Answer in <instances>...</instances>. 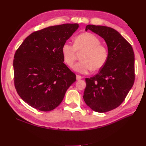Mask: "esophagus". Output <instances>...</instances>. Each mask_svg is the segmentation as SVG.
I'll use <instances>...</instances> for the list:
<instances>
[{
  "label": "esophagus",
  "mask_w": 146,
  "mask_h": 146,
  "mask_svg": "<svg viewBox=\"0 0 146 146\" xmlns=\"http://www.w3.org/2000/svg\"><path fill=\"white\" fill-rule=\"evenodd\" d=\"M76 77H77V80H80L82 78V77L80 76H79V75H77Z\"/></svg>",
  "instance_id": "obj_1"
}]
</instances>
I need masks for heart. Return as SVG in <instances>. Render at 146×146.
Here are the masks:
<instances>
[{"mask_svg": "<svg viewBox=\"0 0 146 146\" xmlns=\"http://www.w3.org/2000/svg\"><path fill=\"white\" fill-rule=\"evenodd\" d=\"M83 52L80 60L74 66L76 71L86 74L93 69L94 70L102 68L107 63L109 52L107 47L100 44V39L90 33H83L74 39V44L68 42L63 44L61 53L65 63L72 67L77 58V53Z\"/></svg>", "mask_w": 146, "mask_h": 146, "instance_id": "heart-1", "label": "heart"}]
</instances>
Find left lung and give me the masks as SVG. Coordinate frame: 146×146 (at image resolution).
I'll use <instances>...</instances> for the list:
<instances>
[{
    "instance_id": "1",
    "label": "left lung",
    "mask_w": 146,
    "mask_h": 146,
    "mask_svg": "<svg viewBox=\"0 0 146 146\" xmlns=\"http://www.w3.org/2000/svg\"><path fill=\"white\" fill-rule=\"evenodd\" d=\"M103 38L109 56L99 73L85 78L83 98L93 111L105 113L118 107L125 100L135 82V54L130 44L116 30L102 25H88Z\"/></svg>"
}]
</instances>
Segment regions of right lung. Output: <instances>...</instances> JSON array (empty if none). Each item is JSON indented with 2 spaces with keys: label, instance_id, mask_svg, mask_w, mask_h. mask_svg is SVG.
<instances>
[{
  "label": "right lung",
  "instance_id": "obj_1",
  "mask_svg": "<svg viewBox=\"0 0 146 146\" xmlns=\"http://www.w3.org/2000/svg\"><path fill=\"white\" fill-rule=\"evenodd\" d=\"M78 28L77 24L54 25L25 39L13 60L14 84L25 102L42 111L62 102L76 76L64 63L61 47Z\"/></svg>",
  "mask_w": 146,
  "mask_h": 146
}]
</instances>
